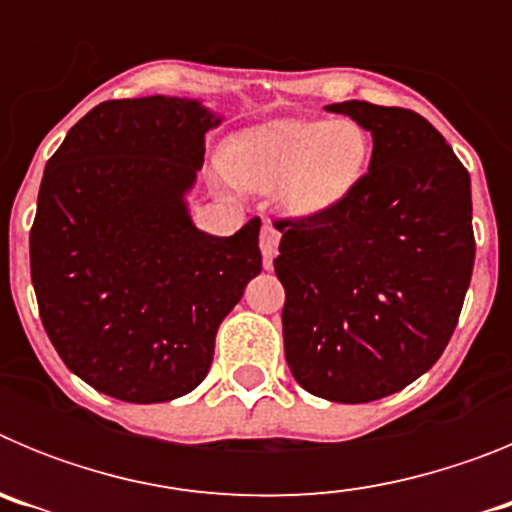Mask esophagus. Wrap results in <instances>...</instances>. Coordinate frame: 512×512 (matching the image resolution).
I'll return each instance as SVG.
<instances>
[{"mask_svg": "<svg viewBox=\"0 0 512 512\" xmlns=\"http://www.w3.org/2000/svg\"><path fill=\"white\" fill-rule=\"evenodd\" d=\"M259 246H261V256H264V264L269 266L279 251V230L271 223H264V228H261Z\"/></svg>", "mask_w": 512, "mask_h": 512, "instance_id": "obj_1", "label": "esophagus"}]
</instances>
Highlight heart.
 Wrapping results in <instances>:
<instances>
[{
    "instance_id": "1",
    "label": "heart",
    "mask_w": 512,
    "mask_h": 512,
    "mask_svg": "<svg viewBox=\"0 0 512 512\" xmlns=\"http://www.w3.org/2000/svg\"><path fill=\"white\" fill-rule=\"evenodd\" d=\"M372 164V135L354 120H274L235 135L223 169L238 187L274 192L292 217L338 210Z\"/></svg>"
}]
</instances>
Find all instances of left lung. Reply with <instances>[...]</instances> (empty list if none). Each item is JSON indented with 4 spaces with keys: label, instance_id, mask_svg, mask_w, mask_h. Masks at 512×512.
Instances as JSON below:
<instances>
[{
    "label": "left lung",
    "instance_id": "8db88e82",
    "mask_svg": "<svg viewBox=\"0 0 512 512\" xmlns=\"http://www.w3.org/2000/svg\"><path fill=\"white\" fill-rule=\"evenodd\" d=\"M372 133V164L338 210L277 220L284 356L330 402L395 395L443 354L474 266L472 182L413 110L338 102Z\"/></svg>",
    "mask_w": 512,
    "mask_h": 512
}]
</instances>
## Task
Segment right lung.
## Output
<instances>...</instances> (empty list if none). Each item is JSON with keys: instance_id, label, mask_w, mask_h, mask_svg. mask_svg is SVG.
<instances>
[{"instance_id": "obj_1", "label": "right lung", "mask_w": 512, "mask_h": 512, "mask_svg": "<svg viewBox=\"0 0 512 512\" xmlns=\"http://www.w3.org/2000/svg\"><path fill=\"white\" fill-rule=\"evenodd\" d=\"M220 122L200 99H110L45 164L30 230L40 320L102 395L151 405L192 392L217 328L261 274L259 217L220 238L189 215Z\"/></svg>"}]
</instances>
